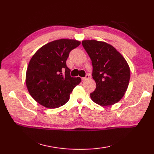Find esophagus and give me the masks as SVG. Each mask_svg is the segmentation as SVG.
Wrapping results in <instances>:
<instances>
[{
	"label": "esophagus",
	"instance_id": "esophagus-1",
	"mask_svg": "<svg viewBox=\"0 0 154 154\" xmlns=\"http://www.w3.org/2000/svg\"><path fill=\"white\" fill-rule=\"evenodd\" d=\"M89 75H86L85 77L82 78V80H83V81H85V80L89 79Z\"/></svg>",
	"mask_w": 154,
	"mask_h": 154
}]
</instances>
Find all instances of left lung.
Returning <instances> with one entry per match:
<instances>
[{
  "mask_svg": "<svg viewBox=\"0 0 154 154\" xmlns=\"http://www.w3.org/2000/svg\"><path fill=\"white\" fill-rule=\"evenodd\" d=\"M82 45L93 65L96 89L90 94L93 102L110 106L124 97L130 78L129 65L112 45L94 40H83Z\"/></svg>",
  "mask_w": 154,
  "mask_h": 154,
  "instance_id": "1",
  "label": "left lung"
}]
</instances>
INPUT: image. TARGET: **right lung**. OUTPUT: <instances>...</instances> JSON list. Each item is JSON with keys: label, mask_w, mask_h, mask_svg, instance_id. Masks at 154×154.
<instances>
[{"label": "right lung", "mask_w": 154, "mask_h": 154, "mask_svg": "<svg viewBox=\"0 0 154 154\" xmlns=\"http://www.w3.org/2000/svg\"><path fill=\"white\" fill-rule=\"evenodd\" d=\"M76 40L60 39L49 42L35 52L29 62L26 84L32 97L49 109L60 107L69 100L80 77H71L66 65L69 52L80 45Z\"/></svg>", "instance_id": "right-lung-1"}]
</instances>
